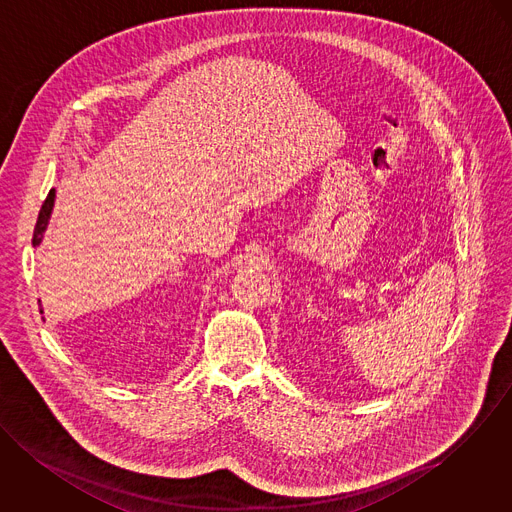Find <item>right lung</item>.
Returning <instances> with one entry per match:
<instances>
[{
    "mask_svg": "<svg viewBox=\"0 0 512 512\" xmlns=\"http://www.w3.org/2000/svg\"><path fill=\"white\" fill-rule=\"evenodd\" d=\"M54 198H56V191L50 189L48 197L42 202V208L39 212V220H37V226H35V234H33V245L37 247L42 241V236L46 232V226H48V220H50V214H52V208H54Z\"/></svg>",
    "mask_w": 512,
    "mask_h": 512,
    "instance_id": "add662e5",
    "label": "right lung"
}]
</instances>
